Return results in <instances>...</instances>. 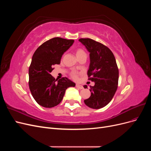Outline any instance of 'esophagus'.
I'll list each match as a JSON object with an SVG mask.
<instances>
[{"label": "esophagus", "instance_id": "obj_1", "mask_svg": "<svg viewBox=\"0 0 151 151\" xmlns=\"http://www.w3.org/2000/svg\"><path fill=\"white\" fill-rule=\"evenodd\" d=\"M76 86L77 88H79V89H83V86H81V85H79V84H77L76 85Z\"/></svg>", "mask_w": 151, "mask_h": 151}]
</instances>
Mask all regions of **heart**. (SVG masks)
<instances>
[{
  "instance_id": "obj_1",
  "label": "heart",
  "mask_w": 151,
  "mask_h": 151,
  "mask_svg": "<svg viewBox=\"0 0 151 151\" xmlns=\"http://www.w3.org/2000/svg\"><path fill=\"white\" fill-rule=\"evenodd\" d=\"M76 54L77 57H78L82 55H84V54H86V53H85V52H84V51L83 50H82V49H80V48H79V49H77V50H76ZM70 75H71L72 77H73V78L76 79L77 77V76H78V73L75 72V71H73V72H71Z\"/></svg>"
}]
</instances>
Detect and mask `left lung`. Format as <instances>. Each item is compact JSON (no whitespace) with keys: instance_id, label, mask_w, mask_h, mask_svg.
I'll list each match as a JSON object with an SVG mask.
<instances>
[{"instance_id":"obj_1","label":"left lung","mask_w":151,"mask_h":151,"mask_svg":"<svg viewBox=\"0 0 151 151\" xmlns=\"http://www.w3.org/2000/svg\"><path fill=\"white\" fill-rule=\"evenodd\" d=\"M79 41L89 52L88 75L89 80L94 82V86L90 87L91 96L84 100V103L93 109L103 108L111 101L118 88L119 72L115 56L107 47L92 39Z\"/></svg>"}]
</instances>
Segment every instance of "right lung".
Returning <instances> with one entry per match:
<instances>
[{
    "label": "right lung",
    "mask_w": 151,
    "mask_h": 151,
    "mask_svg": "<svg viewBox=\"0 0 151 151\" xmlns=\"http://www.w3.org/2000/svg\"><path fill=\"white\" fill-rule=\"evenodd\" d=\"M74 40L53 38L43 43L34 53L29 68V87L32 96L40 106L52 108L60 103L69 87L76 84L67 77L55 80L50 73L53 65L60 64L62 55Z\"/></svg>",
    "instance_id": "add662e5"
}]
</instances>
